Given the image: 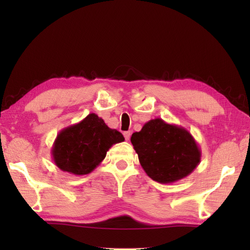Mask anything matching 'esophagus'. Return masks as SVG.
<instances>
[{
  "instance_id": "1",
  "label": "esophagus",
  "mask_w": 250,
  "mask_h": 250,
  "mask_svg": "<svg viewBox=\"0 0 250 250\" xmlns=\"http://www.w3.org/2000/svg\"><path fill=\"white\" fill-rule=\"evenodd\" d=\"M124 136H125V139L126 141H129L130 137H131V132H130V131L124 132Z\"/></svg>"
}]
</instances>
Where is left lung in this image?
I'll use <instances>...</instances> for the list:
<instances>
[{"label":"left lung","mask_w":250,"mask_h":250,"mask_svg":"<svg viewBox=\"0 0 250 250\" xmlns=\"http://www.w3.org/2000/svg\"><path fill=\"white\" fill-rule=\"evenodd\" d=\"M131 143L143 169L160 184L187 177L201 162V149L190 132L161 118L146 122Z\"/></svg>","instance_id":"8db88e82"}]
</instances>
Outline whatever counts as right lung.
<instances>
[{"label": "right lung", "instance_id": "1", "mask_svg": "<svg viewBox=\"0 0 250 250\" xmlns=\"http://www.w3.org/2000/svg\"><path fill=\"white\" fill-rule=\"evenodd\" d=\"M124 141L119 131L108 128L92 113L58 133L51 148L52 160L63 172L86 175L104 160L111 146Z\"/></svg>", "mask_w": 250, "mask_h": 250}]
</instances>
